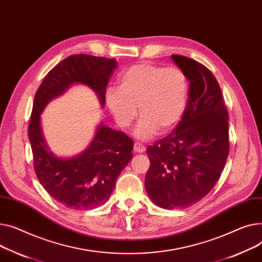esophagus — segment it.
Wrapping results in <instances>:
<instances>
[{"mask_svg":"<svg viewBox=\"0 0 262 262\" xmlns=\"http://www.w3.org/2000/svg\"><path fill=\"white\" fill-rule=\"evenodd\" d=\"M133 150H134V152L142 153V152H144L146 150V147L142 143H135L134 147H133Z\"/></svg>","mask_w":262,"mask_h":262,"instance_id":"1","label":"esophagus"}]
</instances>
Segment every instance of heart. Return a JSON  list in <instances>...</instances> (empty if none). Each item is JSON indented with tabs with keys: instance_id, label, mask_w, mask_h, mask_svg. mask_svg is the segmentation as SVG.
<instances>
[{
	"instance_id": "obj_1",
	"label": "heart",
	"mask_w": 262,
	"mask_h": 262,
	"mask_svg": "<svg viewBox=\"0 0 262 262\" xmlns=\"http://www.w3.org/2000/svg\"><path fill=\"white\" fill-rule=\"evenodd\" d=\"M188 100V81L178 68H167L143 62L121 72L118 89L109 88L105 102L117 124L129 127L138 105L142 115L134 130L137 138L155 135L158 129H172L183 116Z\"/></svg>"
}]
</instances>
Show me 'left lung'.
Segmentation results:
<instances>
[{
	"mask_svg": "<svg viewBox=\"0 0 262 262\" xmlns=\"http://www.w3.org/2000/svg\"><path fill=\"white\" fill-rule=\"evenodd\" d=\"M189 81L186 109L174 130L147 148L145 188L165 209L186 208L219 180L228 151V113L216 77L195 60L171 55Z\"/></svg>",
	"mask_w": 262,
	"mask_h": 262,
	"instance_id": "left-lung-1",
	"label": "left lung"
}]
</instances>
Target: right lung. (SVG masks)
Segmentation results:
<instances>
[{"label":"right lung","mask_w":262,"mask_h":262,"mask_svg":"<svg viewBox=\"0 0 262 262\" xmlns=\"http://www.w3.org/2000/svg\"><path fill=\"white\" fill-rule=\"evenodd\" d=\"M116 68L115 59L72 55L48 73L36 92L28 126L34 168L44 189L68 208L92 209L109 200L119 173L132 159L133 142L124 132L101 122L93 141L80 155L59 158L46 145L41 114L51 100L76 83L93 90L104 106L106 86Z\"/></svg>","instance_id":"add662e5"}]
</instances>
